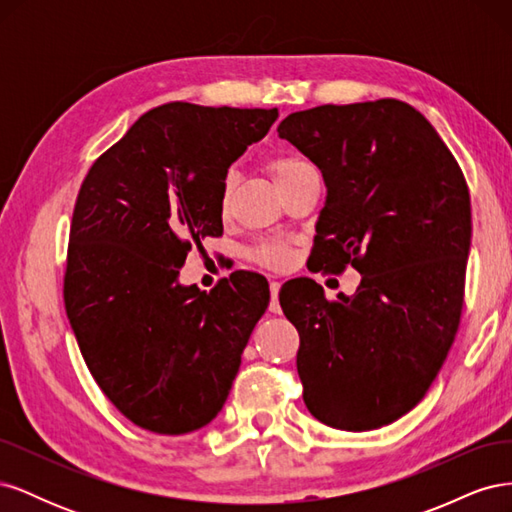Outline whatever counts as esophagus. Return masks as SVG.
Listing matches in <instances>:
<instances>
[{
  "instance_id": "1",
  "label": "esophagus",
  "mask_w": 512,
  "mask_h": 512,
  "mask_svg": "<svg viewBox=\"0 0 512 512\" xmlns=\"http://www.w3.org/2000/svg\"><path fill=\"white\" fill-rule=\"evenodd\" d=\"M269 288H271V305H269V312L280 314V303H277V294H280L282 284H280V282H271Z\"/></svg>"
}]
</instances>
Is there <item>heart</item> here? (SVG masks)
Returning <instances> with one entry per match:
<instances>
[{"mask_svg": "<svg viewBox=\"0 0 512 512\" xmlns=\"http://www.w3.org/2000/svg\"><path fill=\"white\" fill-rule=\"evenodd\" d=\"M309 168V162L305 158H301L299 153H273V156L267 158V170L271 179L275 181V185H282L284 181L292 179L294 175H299L301 170ZM230 188L232 183L230 179L224 181V188H222V209L228 207V200H230ZM252 258L258 262L262 267H269V269H284L290 258V245L284 241H275V239H267V241H260L254 250H252Z\"/></svg>", "mask_w": 512, "mask_h": 512, "instance_id": "heart-1", "label": "heart"}]
</instances>
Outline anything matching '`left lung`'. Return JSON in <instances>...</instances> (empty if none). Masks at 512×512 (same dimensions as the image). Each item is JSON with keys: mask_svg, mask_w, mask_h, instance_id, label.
Masks as SVG:
<instances>
[{"mask_svg": "<svg viewBox=\"0 0 512 512\" xmlns=\"http://www.w3.org/2000/svg\"><path fill=\"white\" fill-rule=\"evenodd\" d=\"M327 183L312 256L363 275L329 301L314 280L282 288L297 327L303 401L344 431L389 425L425 397L459 329L472 239L463 170L401 100L322 104L277 126Z\"/></svg>", "mask_w": 512, "mask_h": 512, "instance_id": "1", "label": "left lung"}]
</instances>
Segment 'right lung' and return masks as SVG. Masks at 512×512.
I'll use <instances>...</instances> for the list:
<instances>
[{
  "instance_id": "1",
  "label": "right lung",
  "mask_w": 512,
  "mask_h": 512,
  "mask_svg": "<svg viewBox=\"0 0 512 512\" xmlns=\"http://www.w3.org/2000/svg\"><path fill=\"white\" fill-rule=\"evenodd\" d=\"M277 108L170 102L91 164L76 196L64 305L108 401L153 433L179 436L222 410L269 284L235 271L211 292L177 284L205 237H222L228 166Z\"/></svg>"
}]
</instances>
